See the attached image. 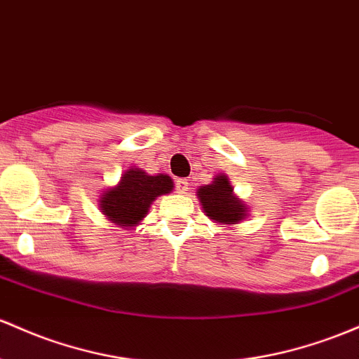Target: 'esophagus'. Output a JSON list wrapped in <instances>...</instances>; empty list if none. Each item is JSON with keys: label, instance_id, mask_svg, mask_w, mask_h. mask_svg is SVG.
Instances as JSON below:
<instances>
[{"label": "esophagus", "instance_id": "esophagus-1", "mask_svg": "<svg viewBox=\"0 0 359 359\" xmlns=\"http://www.w3.org/2000/svg\"><path fill=\"white\" fill-rule=\"evenodd\" d=\"M175 189H177V192H179V194H186L187 189H189V180L187 179H177Z\"/></svg>", "mask_w": 359, "mask_h": 359}]
</instances>
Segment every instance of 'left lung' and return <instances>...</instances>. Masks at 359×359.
Here are the masks:
<instances>
[{
	"label": "left lung",
	"mask_w": 359,
	"mask_h": 359,
	"mask_svg": "<svg viewBox=\"0 0 359 359\" xmlns=\"http://www.w3.org/2000/svg\"><path fill=\"white\" fill-rule=\"evenodd\" d=\"M198 198L206 216L219 224H237L247 216V206L233 194L226 175H216L210 186H201Z\"/></svg>",
	"instance_id": "8db88e82"
}]
</instances>
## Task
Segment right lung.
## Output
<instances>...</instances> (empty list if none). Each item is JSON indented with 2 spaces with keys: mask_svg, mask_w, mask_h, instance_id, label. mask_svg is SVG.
<instances>
[{
  "mask_svg": "<svg viewBox=\"0 0 359 359\" xmlns=\"http://www.w3.org/2000/svg\"><path fill=\"white\" fill-rule=\"evenodd\" d=\"M172 189L173 182L168 175H148L141 168H129L116 187L102 192L100 210L109 222L128 230L148 215L153 201L170 194Z\"/></svg>",
  "mask_w": 359,
  "mask_h": 359,
  "instance_id": "1",
  "label": "right lung"
}]
</instances>
